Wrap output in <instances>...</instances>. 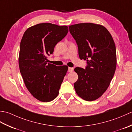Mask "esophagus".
Here are the masks:
<instances>
[{"label": "esophagus", "mask_w": 132, "mask_h": 132, "mask_svg": "<svg viewBox=\"0 0 132 132\" xmlns=\"http://www.w3.org/2000/svg\"><path fill=\"white\" fill-rule=\"evenodd\" d=\"M68 71H69V72H72V71H74V68H69Z\"/></svg>", "instance_id": "34e87169"}]
</instances>
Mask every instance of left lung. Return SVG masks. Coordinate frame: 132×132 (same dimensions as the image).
<instances>
[{
  "mask_svg": "<svg viewBox=\"0 0 132 132\" xmlns=\"http://www.w3.org/2000/svg\"><path fill=\"white\" fill-rule=\"evenodd\" d=\"M76 41L80 60H86L85 69L75 68L78 79L74 88L86 101L100 97L108 88L116 68V50L113 39L105 28L94 23H80L69 27Z\"/></svg>",
  "mask_w": 132,
  "mask_h": 132,
  "instance_id": "obj_1",
  "label": "left lung"
}]
</instances>
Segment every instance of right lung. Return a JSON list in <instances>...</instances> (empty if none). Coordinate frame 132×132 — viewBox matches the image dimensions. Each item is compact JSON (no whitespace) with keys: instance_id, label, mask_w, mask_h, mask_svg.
Segmentation results:
<instances>
[{"instance_id":"obj_1","label":"right lung","mask_w":132,"mask_h":132,"mask_svg":"<svg viewBox=\"0 0 132 132\" xmlns=\"http://www.w3.org/2000/svg\"><path fill=\"white\" fill-rule=\"evenodd\" d=\"M69 32L67 26L41 23L24 32L20 47L19 64L28 90L36 99L49 102L58 96L68 67L47 63L58 42Z\"/></svg>"}]
</instances>
